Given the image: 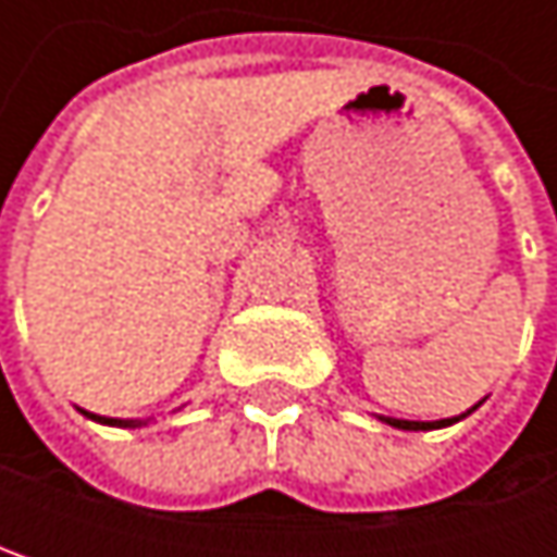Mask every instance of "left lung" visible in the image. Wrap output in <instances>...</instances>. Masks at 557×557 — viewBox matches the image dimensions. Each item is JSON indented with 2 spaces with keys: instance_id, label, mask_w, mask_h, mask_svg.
I'll list each match as a JSON object with an SVG mask.
<instances>
[{
  "instance_id": "8db88e82",
  "label": "left lung",
  "mask_w": 557,
  "mask_h": 557,
  "mask_svg": "<svg viewBox=\"0 0 557 557\" xmlns=\"http://www.w3.org/2000/svg\"><path fill=\"white\" fill-rule=\"evenodd\" d=\"M468 412H471V409H468ZM458 419H465V416H455V419H438V422H409V419H384V422L396 425V429L419 432V429H442V425H451V422H458Z\"/></svg>"
}]
</instances>
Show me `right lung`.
Masks as SVG:
<instances>
[{
  "mask_svg": "<svg viewBox=\"0 0 557 557\" xmlns=\"http://www.w3.org/2000/svg\"><path fill=\"white\" fill-rule=\"evenodd\" d=\"M89 419H96V422H106V425H125V429H138L141 422L138 419H106V416H92V412H86Z\"/></svg>",
  "mask_w": 557,
  "mask_h": 557,
  "instance_id": "right-lung-1",
  "label": "right lung"
}]
</instances>
